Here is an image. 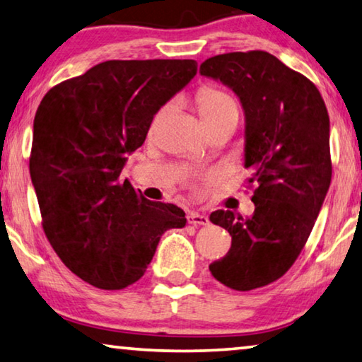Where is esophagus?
I'll use <instances>...</instances> for the list:
<instances>
[{"label": "esophagus", "mask_w": 362, "mask_h": 362, "mask_svg": "<svg viewBox=\"0 0 362 362\" xmlns=\"http://www.w3.org/2000/svg\"><path fill=\"white\" fill-rule=\"evenodd\" d=\"M187 221H188V223H192V226H209V217L204 214H199V212H194V211L188 212Z\"/></svg>", "instance_id": "esophagus-1"}]
</instances>
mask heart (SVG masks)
<instances>
[{"instance_id":"obj_1","label":"heart","mask_w":362,"mask_h":362,"mask_svg":"<svg viewBox=\"0 0 362 362\" xmlns=\"http://www.w3.org/2000/svg\"><path fill=\"white\" fill-rule=\"evenodd\" d=\"M197 103L203 120L212 119L216 116H221L223 112L237 109V105H235L230 95H227L226 91L214 87L199 88L197 93Z\"/></svg>"}]
</instances>
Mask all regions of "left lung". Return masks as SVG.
I'll return each mask as SVG.
<instances>
[{
	"mask_svg": "<svg viewBox=\"0 0 362 362\" xmlns=\"http://www.w3.org/2000/svg\"><path fill=\"white\" fill-rule=\"evenodd\" d=\"M199 74L240 98L245 168L256 187L253 216H209L232 237L209 271L228 288L255 290L282 277L311 235L332 179L329 114L311 80L266 51L209 57Z\"/></svg>",
	"mask_w": 362,
	"mask_h": 362,
	"instance_id": "8db88e82",
	"label": "left lung"
}]
</instances>
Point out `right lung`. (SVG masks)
<instances>
[{"mask_svg":"<svg viewBox=\"0 0 362 362\" xmlns=\"http://www.w3.org/2000/svg\"><path fill=\"white\" fill-rule=\"evenodd\" d=\"M193 59L106 61L43 96L33 119L30 177L61 261L101 290H122L150 266L163 233L185 227L179 206L120 180L154 114L197 76Z\"/></svg>","mask_w":362,"mask_h":362,"instance_id":"right-lung-1","label":"right lung"}]
</instances>
